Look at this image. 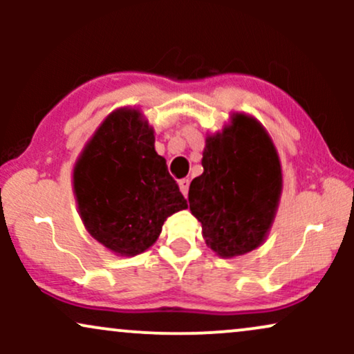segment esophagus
Instances as JSON below:
<instances>
[{
	"mask_svg": "<svg viewBox=\"0 0 354 354\" xmlns=\"http://www.w3.org/2000/svg\"><path fill=\"white\" fill-rule=\"evenodd\" d=\"M178 186H180V191L186 196V194H188V189H189V180H180Z\"/></svg>",
	"mask_w": 354,
	"mask_h": 354,
	"instance_id": "34e87169",
	"label": "esophagus"
}]
</instances>
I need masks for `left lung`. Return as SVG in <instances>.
Instances as JSON below:
<instances>
[{"label": "left lung", "instance_id": "8db88e82", "mask_svg": "<svg viewBox=\"0 0 354 354\" xmlns=\"http://www.w3.org/2000/svg\"><path fill=\"white\" fill-rule=\"evenodd\" d=\"M205 143L203 174L189 185V209L206 246L219 258H236L270 234L283 191L281 161L265 126L246 113H233Z\"/></svg>", "mask_w": 354, "mask_h": 354}]
</instances>
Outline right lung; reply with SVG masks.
Returning <instances> with one entry per match:
<instances>
[{
    "label": "right lung",
    "mask_w": 354,
    "mask_h": 354,
    "mask_svg": "<svg viewBox=\"0 0 354 354\" xmlns=\"http://www.w3.org/2000/svg\"><path fill=\"white\" fill-rule=\"evenodd\" d=\"M73 193L84 228L116 256L151 248L166 218L188 208L166 160L154 149V129L140 108L104 118L73 166Z\"/></svg>",
    "instance_id": "add662e5"
}]
</instances>
